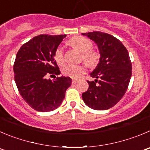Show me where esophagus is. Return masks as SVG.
Returning <instances> with one entry per match:
<instances>
[{"label":"esophagus","instance_id":"esophagus-1","mask_svg":"<svg viewBox=\"0 0 150 150\" xmlns=\"http://www.w3.org/2000/svg\"><path fill=\"white\" fill-rule=\"evenodd\" d=\"M77 82H78L77 79H72V83L76 84V83H77Z\"/></svg>","mask_w":150,"mask_h":150}]
</instances>
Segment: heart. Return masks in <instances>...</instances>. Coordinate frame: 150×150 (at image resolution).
<instances>
[{
  "label": "heart",
  "mask_w": 150,
  "mask_h": 150,
  "mask_svg": "<svg viewBox=\"0 0 150 150\" xmlns=\"http://www.w3.org/2000/svg\"><path fill=\"white\" fill-rule=\"evenodd\" d=\"M69 44L78 51L82 52L81 59H83L88 65L93 66L99 62L100 59V54L96 50L93 49V42L87 38L82 36H76L69 40ZM54 59L58 65H63L65 63L63 50L58 47L54 52ZM86 67L84 65H67L62 69L64 75L74 79H78L82 74H85Z\"/></svg>",
  "instance_id": "heart-1"
}]
</instances>
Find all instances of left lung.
Segmentation results:
<instances>
[{"mask_svg":"<svg viewBox=\"0 0 150 150\" xmlns=\"http://www.w3.org/2000/svg\"><path fill=\"white\" fill-rule=\"evenodd\" d=\"M97 44L100 59L91 74L96 78L82 94L85 105L96 110H105L120 101L128 88L132 76L129 53L119 40L102 31L82 33Z\"/></svg>","mask_w":150,"mask_h":150,"instance_id":"left-lung-1","label":"left lung"}]
</instances>
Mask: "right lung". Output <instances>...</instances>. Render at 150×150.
<instances>
[{"instance_id":"add662e5","label":"right lung","mask_w":150,"mask_h":150,"mask_svg":"<svg viewBox=\"0 0 150 150\" xmlns=\"http://www.w3.org/2000/svg\"><path fill=\"white\" fill-rule=\"evenodd\" d=\"M65 37L38 35L23 44L17 53L13 66L17 88L24 101L37 111L57 109L71 85L70 77L55 76L60 74L54 59L55 50ZM48 75L54 76L55 79L47 80Z\"/></svg>"}]
</instances>
